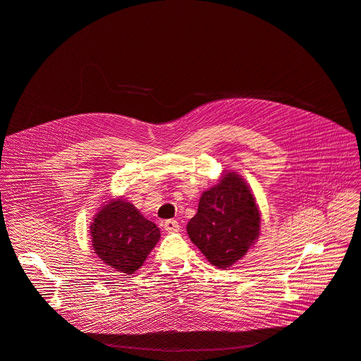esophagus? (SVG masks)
Returning a JSON list of instances; mask_svg holds the SVG:
<instances>
[{"instance_id": "34e87169", "label": "esophagus", "mask_w": 361, "mask_h": 361, "mask_svg": "<svg viewBox=\"0 0 361 361\" xmlns=\"http://www.w3.org/2000/svg\"><path fill=\"white\" fill-rule=\"evenodd\" d=\"M165 231L168 233H173V232H178L179 231V222L175 221V219H169V221H165Z\"/></svg>"}]
</instances>
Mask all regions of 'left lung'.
<instances>
[{
	"label": "left lung",
	"mask_w": 361,
	"mask_h": 361,
	"mask_svg": "<svg viewBox=\"0 0 361 361\" xmlns=\"http://www.w3.org/2000/svg\"><path fill=\"white\" fill-rule=\"evenodd\" d=\"M186 231L213 266L226 269L240 260L260 232V212L245 179L226 172L204 190Z\"/></svg>",
	"instance_id": "1"
}]
</instances>
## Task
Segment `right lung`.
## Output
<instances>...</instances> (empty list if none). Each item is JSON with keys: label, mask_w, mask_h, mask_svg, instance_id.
Wrapping results in <instances>:
<instances>
[{"label": "right lung", "mask_w": 361, "mask_h": 361, "mask_svg": "<svg viewBox=\"0 0 361 361\" xmlns=\"http://www.w3.org/2000/svg\"><path fill=\"white\" fill-rule=\"evenodd\" d=\"M90 229L97 256L129 276L143 264L161 238L159 228L123 199L105 202Z\"/></svg>", "instance_id": "1"}]
</instances>
